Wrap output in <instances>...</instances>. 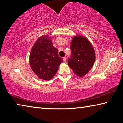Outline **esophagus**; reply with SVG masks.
I'll use <instances>...</instances> for the list:
<instances>
[{"instance_id":"obj_1","label":"esophagus","mask_w":123,"mask_h":123,"mask_svg":"<svg viewBox=\"0 0 123 123\" xmlns=\"http://www.w3.org/2000/svg\"><path fill=\"white\" fill-rule=\"evenodd\" d=\"M63 62H66V61H67V58H66V57H64L63 58Z\"/></svg>"}]
</instances>
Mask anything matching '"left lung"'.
Segmentation results:
<instances>
[{
	"label": "left lung",
	"instance_id": "left-lung-1",
	"mask_svg": "<svg viewBox=\"0 0 123 123\" xmlns=\"http://www.w3.org/2000/svg\"><path fill=\"white\" fill-rule=\"evenodd\" d=\"M70 44L71 55L68 60V65L77 75L84 76L94 63V48L88 39L81 36H74Z\"/></svg>",
	"mask_w": 123,
	"mask_h": 123
}]
</instances>
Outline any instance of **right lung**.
Listing matches in <instances>:
<instances>
[{
    "mask_svg": "<svg viewBox=\"0 0 123 123\" xmlns=\"http://www.w3.org/2000/svg\"><path fill=\"white\" fill-rule=\"evenodd\" d=\"M63 59L59 57L58 50L53 46L49 36H42L32 48L29 63L32 70L39 78L50 80L55 75Z\"/></svg>",
    "mask_w": 123,
    "mask_h": 123,
    "instance_id": "right-lung-1",
    "label": "right lung"
}]
</instances>
